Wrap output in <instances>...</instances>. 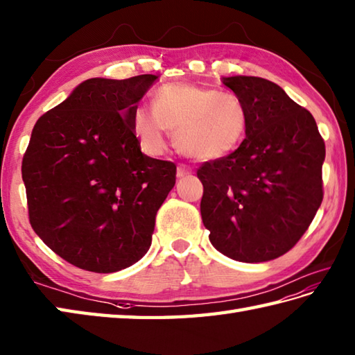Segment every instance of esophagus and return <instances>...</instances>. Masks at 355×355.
<instances>
[{
	"label": "esophagus",
	"mask_w": 355,
	"mask_h": 355,
	"mask_svg": "<svg viewBox=\"0 0 355 355\" xmlns=\"http://www.w3.org/2000/svg\"><path fill=\"white\" fill-rule=\"evenodd\" d=\"M188 175H191L190 167H187V165H184V164L178 165V178H184V176H188Z\"/></svg>",
	"instance_id": "esophagus-1"
}]
</instances>
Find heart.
<instances>
[{
	"instance_id": "heart-1",
	"label": "heart",
	"mask_w": 355,
	"mask_h": 355,
	"mask_svg": "<svg viewBox=\"0 0 355 355\" xmlns=\"http://www.w3.org/2000/svg\"><path fill=\"white\" fill-rule=\"evenodd\" d=\"M153 107L136 105L132 127L148 155H161L165 133L173 132L180 153L196 161H218L233 153L248 130V108L231 92L188 83L164 84L153 93Z\"/></svg>"
}]
</instances>
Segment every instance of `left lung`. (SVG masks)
Returning a JSON list of instances; mask_svg holds the SVG:
<instances>
[{
    "label": "left lung",
    "mask_w": 355,
    "mask_h": 355,
    "mask_svg": "<svg viewBox=\"0 0 355 355\" xmlns=\"http://www.w3.org/2000/svg\"><path fill=\"white\" fill-rule=\"evenodd\" d=\"M222 84L248 108V130L233 153L198 170L204 185L202 222L213 247L257 263L291 250L319 209L324 142L306 108L257 76Z\"/></svg>",
    "instance_id": "left-lung-1"
}]
</instances>
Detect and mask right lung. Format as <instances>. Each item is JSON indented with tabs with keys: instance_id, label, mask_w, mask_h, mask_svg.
Wrapping results in <instances>:
<instances>
[{
	"instance_id": "1",
	"label": "right lung",
	"mask_w": 355,
	"mask_h": 355,
	"mask_svg": "<svg viewBox=\"0 0 355 355\" xmlns=\"http://www.w3.org/2000/svg\"><path fill=\"white\" fill-rule=\"evenodd\" d=\"M157 76L92 78L42 114L23 157L31 225L69 263L116 272L147 254L176 165L141 151L132 113Z\"/></svg>"
}]
</instances>
